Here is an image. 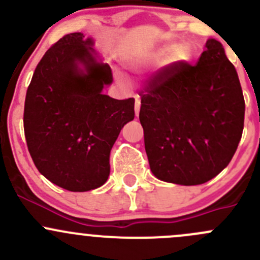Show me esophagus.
<instances>
[{
	"instance_id": "34e87169",
	"label": "esophagus",
	"mask_w": 260,
	"mask_h": 260,
	"mask_svg": "<svg viewBox=\"0 0 260 260\" xmlns=\"http://www.w3.org/2000/svg\"><path fill=\"white\" fill-rule=\"evenodd\" d=\"M140 108H141V101H140V96L136 95V104H135V111H136V115L138 117L140 114Z\"/></svg>"
}]
</instances>
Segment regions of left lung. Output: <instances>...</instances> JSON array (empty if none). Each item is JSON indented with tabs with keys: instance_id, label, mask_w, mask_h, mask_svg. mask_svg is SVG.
Masks as SVG:
<instances>
[{
	"instance_id": "left-lung-1",
	"label": "left lung",
	"mask_w": 260,
	"mask_h": 260,
	"mask_svg": "<svg viewBox=\"0 0 260 260\" xmlns=\"http://www.w3.org/2000/svg\"><path fill=\"white\" fill-rule=\"evenodd\" d=\"M198 64L177 61L141 91L151 171L177 185L208 182L229 165L244 128L242 86L221 44L209 39Z\"/></svg>"
}]
</instances>
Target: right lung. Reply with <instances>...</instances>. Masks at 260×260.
I'll list each match as a JSON object with an SVG mask.
<instances>
[{
  "mask_svg": "<svg viewBox=\"0 0 260 260\" xmlns=\"http://www.w3.org/2000/svg\"><path fill=\"white\" fill-rule=\"evenodd\" d=\"M93 45L81 32L60 39L36 67L25 99L23 129L36 169L73 192L106 183L112 147L135 118V99L102 93L113 75Z\"/></svg>",
  "mask_w": 260,
  "mask_h": 260,
  "instance_id": "1",
  "label": "right lung"
}]
</instances>
